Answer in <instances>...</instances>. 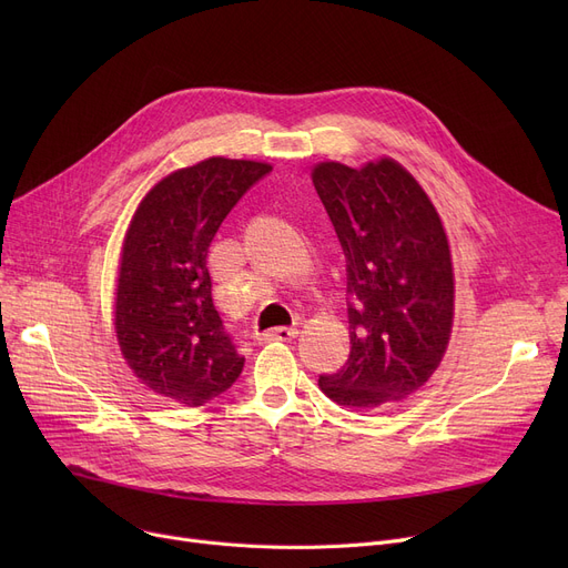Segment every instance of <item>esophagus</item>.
I'll list each match as a JSON object with an SVG mask.
<instances>
[{"mask_svg":"<svg viewBox=\"0 0 568 568\" xmlns=\"http://www.w3.org/2000/svg\"><path fill=\"white\" fill-rule=\"evenodd\" d=\"M296 334L294 326H276V329H268V332H262L257 334V341L260 343H268V341H292Z\"/></svg>","mask_w":568,"mask_h":568,"instance_id":"obj_1","label":"esophagus"}]
</instances>
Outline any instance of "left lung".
I'll return each instance as SVG.
<instances>
[{"label":"left lung","instance_id":"8db88e82","mask_svg":"<svg viewBox=\"0 0 568 568\" xmlns=\"http://www.w3.org/2000/svg\"><path fill=\"white\" fill-rule=\"evenodd\" d=\"M315 191L347 268L349 356L320 389L352 409L414 394L439 366L454 322L449 242L433 202L392 159L320 163Z\"/></svg>","mask_w":568,"mask_h":568}]
</instances>
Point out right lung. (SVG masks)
I'll return each mask as SVG.
<instances>
[{
  "label": "right lung",
  "instance_id": "add662e5",
  "mask_svg": "<svg viewBox=\"0 0 568 568\" xmlns=\"http://www.w3.org/2000/svg\"><path fill=\"white\" fill-rule=\"evenodd\" d=\"M272 165L206 159L140 202L119 266L114 329L135 377L186 407L227 392L244 356L212 300L206 253L232 206Z\"/></svg>",
  "mask_w": 568,
  "mask_h": 568
}]
</instances>
